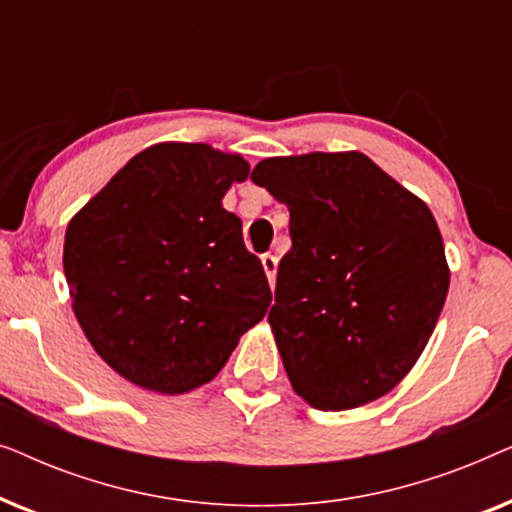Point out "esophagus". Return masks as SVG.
<instances>
[{
	"label": "esophagus",
	"instance_id": "34e87169",
	"mask_svg": "<svg viewBox=\"0 0 512 512\" xmlns=\"http://www.w3.org/2000/svg\"><path fill=\"white\" fill-rule=\"evenodd\" d=\"M261 263H263V270H265V275H268L270 289H275V277H277V258L272 256V254H263V256H261Z\"/></svg>",
	"mask_w": 512,
	"mask_h": 512
}]
</instances>
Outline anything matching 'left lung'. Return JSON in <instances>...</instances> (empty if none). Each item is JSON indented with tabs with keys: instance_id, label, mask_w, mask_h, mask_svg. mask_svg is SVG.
<instances>
[{
	"instance_id": "obj_1",
	"label": "left lung",
	"mask_w": 512,
	"mask_h": 512,
	"mask_svg": "<svg viewBox=\"0 0 512 512\" xmlns=\"http://www.w3.org/2000/svg\"><path fill=\"white\" fill-rule=\"evenodd\" d=\"M251 181L291 214L268 321L293 391L319 410L389 394L450 289L431 209L359 151L265 158Z\"/></svg>"
}]
</instances>
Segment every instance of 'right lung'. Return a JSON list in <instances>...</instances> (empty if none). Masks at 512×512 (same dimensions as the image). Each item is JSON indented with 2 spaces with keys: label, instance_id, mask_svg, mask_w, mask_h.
<instances>
[{
  "label": "right lung",
  "instance_id": "add662e5",
  "mask_svg": "<svg viewBox=\"0 0 512 512\" xmlns=\"http://www.w3.org/2000/svg\"><path fill=\"white\" fill-rule=\"evenodd\" d=\"M247 177L237 153L156 144L69 221L62 263L76 319L137 387L167 396L202 387L268 312L263 265L221 205Z\"/></svg>",
  "mask_w": 512,
  "mask_h": 512
}]
</instances>
